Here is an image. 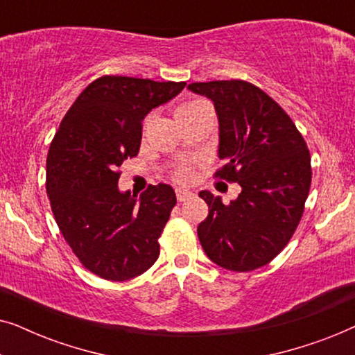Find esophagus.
I'll use <instances>...</instances> for the list:
<instances>
[{
	"label": "esophagus",
	"instance_id": "1",
	"mask_svg": "<svg viewBox=\"0 0 355 355\" xmlns=\"http://www.w3.org/2000/svg\"><path fill=\"white\" fill-rule=\"evenodd\" d=\"M176 197H178L179 202H184V200H187V198L192 197V192L187 191V189L178 187V189H176Z\"/></svg>",
	"mask_w": 355,
	"mask_h": 355
}]
</instances>
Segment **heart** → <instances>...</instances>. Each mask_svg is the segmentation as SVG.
<instances>
[{"mask_svg": "<svg viewBox=\"0 0 355 355\" xmlns=\"http://www.w3.org/2000/svg\"><path fill=\"white\" fill-rule=\"evenodd\" d=\"M205 108H210V105H208L207 101H203V100H191V101H186V103H182V105L178 106L176 116L196 113V111L205 110ZM192 176H193V171H192L191 164H181V166H178L176 169H174V173H173V178L176 179V181H179V182L191 181Z\"/></svg>", "mask_w": 355, "mask_h": 355, "instance_id": "b5f03b06", "label": "heart"}]
</instances>
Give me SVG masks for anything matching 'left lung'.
Here are the masks:
<instances>
[{"mask_svg":"<svg viewBox=\"0 0 355 355\" xmlns=\"http://www.w3.org/2000/svg\"><path fill=\"white\" fill-rule=\"evenodd\" d=\"M187 89L215 105L218 157L225 162L215 176L242 187L227 205L211 192L198 193L208 205L198 239L223 268L257 270L284 249L302 218L312 182L307 144L288 113L250 82H196Z\"/></svg>","mask_w":355,"mask_h":355,"instance_id":"8db88e82","label":"left lung"}]
</instances>
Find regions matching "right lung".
Listing matches in <instances>:
<instances>
[{
  "label": "right lung",
  "mask_w": 355,
  "mask_h": 355,
  "mask_svg": "<svg viewBox=\"0 0 355 355\" xmlns=\"http://www.w3.org/2000/svg\"><path fill=\"white\" fill-rule=\"evenodd\" d=\"M186 82L103 76L62 118L46 157V193L62 237L80 263L110 281L147 271L176 205L168 184L142 196L121 192L118 168L139 153L142 121L174 98Z\"/></svg>",
  "instance_id": "right-lung-1"
}]
</instances>
